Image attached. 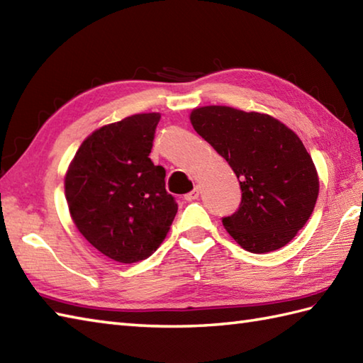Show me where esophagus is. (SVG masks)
<instances>
[{"instance_id": "obj_1", "label": "esophagus", "mask_w": 363, "mask_h": 363, "mask_svg": "<svg viewBox=\"0 0 363 363\" xmlns=\"http://www.w3.org/2000/svg\"><path fill=\"white\" fill-rule=\"evenodd\" d=\"M198 196H199V189L195 187L194 190L190 191V194L184 196V199H186V201H195V199H198Z\"/></svg>"}]
</instances>
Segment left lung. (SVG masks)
I'll return each mask as SVG.
<instances>
[{
    "instance_id": "8db88e82",
    "label": "left lung",
    "mask_w": 363,
    "mask_h": 363,
    "mask_svg": "<svg viewBox=\"0 0 363 363\" xmlns=\"http://www.w3.org/2000/svg\"><path fill=\"white\" fill-rule=\"evenodd\" d=\"M190 121L240 182V206L223 217L230 237L256 254L287 245L309 220L320 190L299 137L267 113L228 106L199 107Z\"/></svg>"
}]
</instances>
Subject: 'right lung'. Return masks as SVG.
<instances>
[{
  "label": "right lung",
  "mask_w": 363,
  "mask_h": 363,
  "mask_svg": "<svg viewBox=\"0 0 363 363\" xmlns=\"http://www.w3.org/2000/svg\"><path fill=\"white\" fill-rule=\"evenodd\" d=\"M159 113H137L95 130L65 176V196L79 233L121 264L148 259L167 237L177 203L165 168L150 159Z\"/></svg>",
  "instance_id": "right-lung-1"
}]
</instances>
